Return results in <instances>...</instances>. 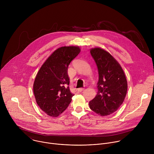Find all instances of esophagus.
Wrapping results in <instances>:
<instances>
[{
  "instance_id": "1",
  "label": "esophagus",
  "mask_w": 154,
  "mask_h": 154,
  "mask_svg": "<svg viewBox=\"0 0 154 154\" xmlns=\"http://www.w3.org/2000/svg\"><path fill=\"white\" fill-rule=\"evenodd\" d=\"M84 90H85V88H79V89H78V91H79V92H82V91H83Z\"/></svg>"
}]
</instances>
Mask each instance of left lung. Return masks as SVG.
I'll use <instances>...</instances> for the list:
<instances>
[{
  "label": "left lung",
  "mask_w": 154,
  "mask_h": 154,
  "mask_svg": "<svg viewBox=\"0 0 154 154\" xmlns=\"http://www.w3.org/2000/svg\"><path fill=\"white\" fill-rule=\"evenodd\" d=\"M90 53L97 65L99 80L96 96L89 102L91 109L97 115H111L123 103L127 91V82L119 63L113 56L100 48Z\"/></svg>",
  "instance_id": "left-lung-1"
}]
</instances>
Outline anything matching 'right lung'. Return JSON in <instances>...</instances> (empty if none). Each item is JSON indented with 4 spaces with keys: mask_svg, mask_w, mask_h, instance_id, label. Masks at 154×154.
I'll return each instance as SVG.
<instances>
[{
    "mask_svg": "<svg viewBox=\"0 0 154 154\" xmlns=\"http://www.w3.org/2000/svg\"><path fill=\"white\" fill-rule=\"evenodd\" d=\"M78 46H64L55 50L39 69L34 83L33 93L39 108L48 115L57 117L72 100L69 90L68 66L80 53Z\"/></svg>",
    "mask_w": 154,
    "mask_h": 154,
    "instance_id": "1",
    "label": "right lung"
}]
</instances>
